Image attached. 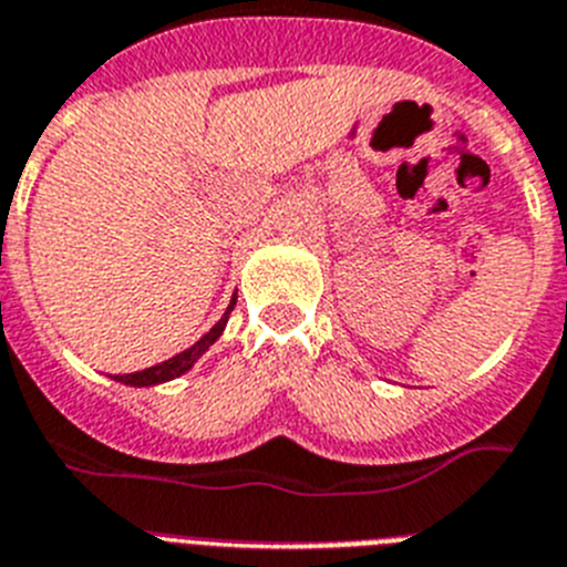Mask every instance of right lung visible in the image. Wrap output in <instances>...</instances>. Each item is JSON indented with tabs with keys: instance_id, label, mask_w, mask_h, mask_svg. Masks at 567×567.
<instances>
[{
	"instance_id": "obj_1",
	"label": "right lung",
	"mask_w": 567,
	"mask_h": 567,
	"mask_svg": "<svg viewBox=\"0 0 567 567\" xmlns=\"http://www.w3.org/2000/svg\"><path fill=\"white\" fill-rule=\"evenodd\" d=\"M233 306H236V297L230 299V306H227L225 317H221V320H218L216 326H213L210 331L202 337V340L195 342V346H189L187 351H181V354L169 357V360H164V363H158V365H152V369H144V372L114 374V380H117V383H126V386L141 389V386H158V383H166V380H175V378H181L184 372H189V369L195 365V360H198V357H202L204 351L210 349L213 342L221 337V331H225L227 317H230Z\"/></svg>"
}]
</instances>
